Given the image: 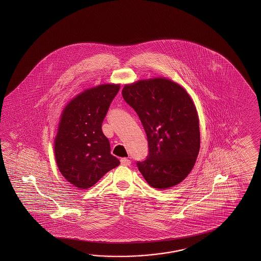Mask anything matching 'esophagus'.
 <instances>
[{"mask_svg": "<svg viewBox=\"0 0 261 261\" xmlns=\"http://www.w3.org/2000/svg\"><path fill=\"white\" fill-rule=\"evenodd\" d=\"M120 162H121V165L123 166H128V165H130V163H132V161L128 160V159H121L120 160Z\"/></svg>", "mask_w": 261, "mask_h": 261, "instance_id": "1", "label": "esophagus"}]
</instances>
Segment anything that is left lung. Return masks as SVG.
Returning a JSON list of instances; mask_svg holds the SVG:
<instances>
[{
	"instance_id": "obj_1",
	"label": "left lung",
	"mask_w": 261,
	"mask_h": 261,
	"mask_svg": "<svg viewBox=\"0 0 261 261\" xmlns=\"http://www.w3.org/2000/svg\"><path fill=\"white\" fill-rule=\"evenodd\" d=\"M122 96L147 137L148 155L136 163L140 172L155 189L181 183L200 150L199 118L189 95L171 80L155 78L126 85Z\"/></svg>"
}]
</instances>
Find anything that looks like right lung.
Here are the masks:
<instances>
[{"mask_svg": "<svg viewBox=\"0 0 261 261\" xmlns=\"http://www.w3.org/2000/svg\"><path fill=\"white\" fill-rule=\"evenodd\" d=\"M119 85L85 90L66 106L56 136L55 156L61 174L78 189H87L120 164L111 155L101 124L119 91Z\"/></svg>", "mask_w": 261, "mask_h": 261, "instance_id": "1", "label": "right lung"}]
</instances>
